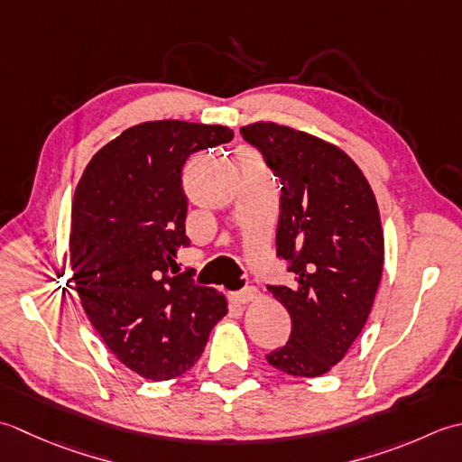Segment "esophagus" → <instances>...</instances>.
<instances>
[{"instance_id": "34e87169", "label": "esophagus", "mask_w": 462, "mask_h": 462, "mask_svg": "<svg viewBox=\"0 0 462 462\" xmlns=\"http://www.w3.org/2000/svg\"><path fill=\"white\" fill-rule=\"evenodd\" d=\"M259 299V289L257 287H245L241 291H235L231 293V300L237 305H245V303H251V300Z\"/></svg>"}]
</instances>
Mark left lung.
Listing matches in <instances>:
<instances>
[{"mask_svg": "<svg viewBox=\"0 0 462 462\" xmlns=\"http://www.w3.org/2000/svg\"><path fill=\"white\" fill-rule=\"evenodd\" d=\"M281 183L277 257L295 285H267L291 315L289 341L267 363L321 376L369 319L383 275V229L369 181L341 149L277 124L241 127Z\"/></svg>", "mask_w": 462, "mask_h": 462, "instance_id": "left-lung-1", "label": "left lung"}]
</instances>
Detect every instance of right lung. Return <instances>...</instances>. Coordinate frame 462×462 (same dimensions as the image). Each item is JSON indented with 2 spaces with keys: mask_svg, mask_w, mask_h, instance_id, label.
I'll return each mask as SVG.
<instances>
[{
  "mask_svg": "<svg viewBox=\"0 0 462 462\" xmlns=\"http://www.w3.org/2000/svg\"><path fill=\"white\" fill-rule=\"evenodd\" d=\"M233 131L189 121H147L93 155L71 207V271L91 325L131 371L167 381L199 359L225 297L179 273L187 197L181 169Z\"/></svg>",
  "mask_w": 462,
  "mask_h": 462,
  "instance_id": "1",
  "label": "right lung"
}]
</instances>
